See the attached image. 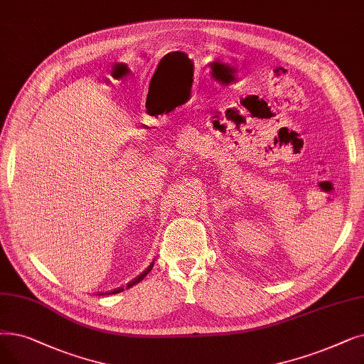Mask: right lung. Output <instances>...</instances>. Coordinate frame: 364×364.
Wrapping results in <instances>:
<instances>
[{
    "label": "right lung",
    "mask_w": 364,
    "mask_h": 364,
    "mask_svg": "<svg viewBox=\"0 0 364 364\" xmlns=\"http://www.w3.org/2000/svg\"><path fill=\"white\" fill-rule=\"evenodd\" d=\"M153 264H154V262H153V263H151V264H150V266L147 267V269H146V271H144L143 274H141L139 277H136L135 279H132L131 282H128V286H126V289H129V287L135 286V284H136V282H139L141 279H143V278H144V277H146V275H147V274H149V272L151 271V267H153ZM120 291H123V287H120V289H116V290H113V291H109V293H105V294H116V293H120Z\"/></svg>",
    "instance_id": "1"
}]
</instances>
